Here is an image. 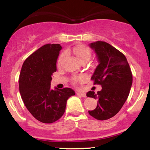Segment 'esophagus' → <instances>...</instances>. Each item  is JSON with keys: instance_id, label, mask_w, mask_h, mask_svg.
<instances>
[{"instance_id": "obj_1", "label": "esophagus", "mask_w": 150, "mask_h": 150, "mask_svg": "<svg viewBox=\"0 0 150 150\" xmlns=\"http://www.w3.org/2000/svg\"><path fill=\"white\" fill-rule=\"evenodd\" d=\"M77 95L78 96H80V97H86V94L84 92H76Z\"/></svg>"}]
</instances>
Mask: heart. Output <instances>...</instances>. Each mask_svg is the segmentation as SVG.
Returning <instances> with one entry per match:
<instances>
[{
    "mask_svg": "<svg viewBox=\"0 0 150 150\" xmlns=\"http://www.w3.org/2000/svg\"><path fill=\"white\" fill-rule=\"evenodd\" d=\"M67 53H73L80 62L85 61H87L90 58L91 55H92V51H91L90 48L85 45V44H78V45L73 46L71 49L67 50ZM64 57L65 55L63 53L60 55L57 61L58 65H61L63 59H64ZM84 79H85L84 75H77V76H74L72 78V81L74 84H77L82 82Z\"/></svg>",
    "mask_w": 150,
    "mask_h": 150,
    "instance_id": "b5f03b06",
    "label": "heart"
}]
</instances>
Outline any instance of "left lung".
I'll return each mask as SVG.
<instances>
[{"label":"left lung","instance_id":"left-lung-1","mask_svg":"<svg viewBox=\"0 0 150 150\" xmlns=\"http://www.w3.org/2000/svg\"><path fill=\"white\" fill-rule=\"evenodd\" d=\"M90 47L97 53L99 65L91 80L94 85H100L101 91L87 93V97L97 99L95 109L89 111L90 116L99 120L114 116L128 98L132 83L130 65L124 55L105 42L91 43Z\"/></svg>","mask_w":150,"mask_h":150}]
</instances>
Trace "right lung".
I'll list each match as a JSON object with an SVG mask.
<instances>
[{
  "label": "right lung",
  "instance_id": "add662e5",
  "mask_svg": "<svg viewBox=\"0 0 150 150\" xmlns=\"http://www.w3.org/2000/svg\"><path fill=\"white\" fill-rule=\"evenodd\" d=\"M62 47L47 44L37 49L24 62L19 77V89L24 104L36 119L52 123L64 114L67 100L75 95L72 89H51L52 75Z\"/></svg>",
  "mask_w": 150,
  "mask_h": 150
}]
</instances>
